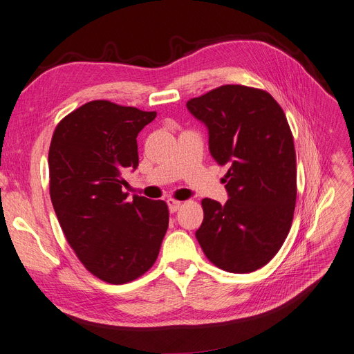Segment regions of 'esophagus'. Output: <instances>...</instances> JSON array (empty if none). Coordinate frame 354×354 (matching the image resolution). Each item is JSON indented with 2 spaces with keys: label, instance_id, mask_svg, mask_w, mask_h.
Here are the masks:
<instances>
[{
  "label": "esophagus",
  "instance_id": "obj_1",
  "mask_svg": "<svg viewBox=\"0 0 354 354\" xmlns=\"http://www.w3.org/2000/svg\"><path fill=\"white\" fill-rule=\"evenodd\" d=\"M167 203H168V209L171 214H174V212H177L181 207V202L176 201V199H168Z\"/></svg>",
  "mask_w": 354,
  "mask_h": 354
}]
</instances>
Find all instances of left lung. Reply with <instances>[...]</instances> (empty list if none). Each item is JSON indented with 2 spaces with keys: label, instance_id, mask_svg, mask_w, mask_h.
Wrapping results in <instances>:
<instances>
[{
  "label": "left lung",
  "instance_id": "obj_1",
  "mask_svg": "<svg viewBox=\"0 0 354 354\" xmlns=\"http://www.w3.org/2000/svg\"><path fill=\"white\" fill-rule=\"evenodd\" d=\"M186 106L206 124L212 157L230 165V199L202 201L196 238L216 267L251 273L276 256L292 226L296 153L285 111L267 91L232 84Z\"/></svg>",
  "mask_w": 354,
  "mask_h": 354
}]
</instances>
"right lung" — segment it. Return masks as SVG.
<instances>
[{
  "label": "right lung",
  "mask_w": 354,
  "mask_h": 354,
  "mask_svg": "<svg viewBox=\"0 0 354 354\" xmlns=\"http://www.w3.org/2000/svg\"><path fill=\"white\" fill-rule=\"evenodd\" d=\"M157 111L107 100L65 116L49 148V192L61 228L87 270L111 285L142 276L158 257L168 228L164 201L133 196L123 174L139 164L136 136Z\"/></svg>",
  "instance_id": "right-lung-1"
}]
</instances>
